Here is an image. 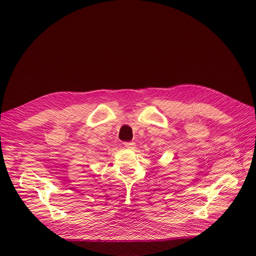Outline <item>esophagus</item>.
I'll return each instance as SVG.
<instances>
[{
  "label": "esophagus",
  "instance_id": "1",
  "mask_svg": "<svg viewBox=\"0 0 256 256\" xmlns=\"http://www.w3.org/2000/svg\"><path fill=\"white\" fill-rule=\"evenodd\" d=\"M124 145H125V147H127V148H130V150H134L136 147L134 142H125L124 143Z\"/></svg>",
  "mask_w": 256,
  "mask_h": 256
}]
</instances>
